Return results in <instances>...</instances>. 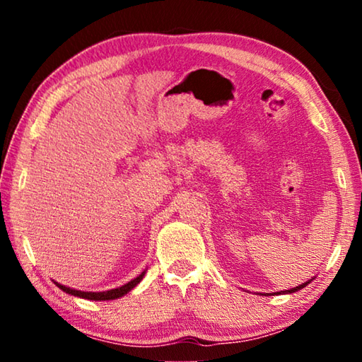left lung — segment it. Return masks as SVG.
<instances>
[{
	"instance_id": "8db88e82",
	"label": "left lung",
	"mask_w": 362,
	"mask_h": 362,
	"mask_svg": "<svg viewBox=\"0 0 362 362\" xmlns=\"http://www.w3.org/2000/svg\"><path fill=\"white\" fill-rule=\"evenodd\" d=\"M313 279H315V278H311L310 281H306V283L300 284V286H297V287H292V289H289V291H281V292H273V293H274V296H279V293H293V292H297V291H300V289H303V287L308 286ZM260 296H263V293H260ZM269 296H272V293H269Z\"/></svg>"
}]
</instances>
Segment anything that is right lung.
<instances>
[{
    "mask_svg": "<svg viewBox=\"0 0 362 362\" xmlns=\"http://www.w3.org/2000/svg\"><path fill=\"white\" fill-rule=\"evenodd\" d=\"M145 273H146V269H145V272L140 273L137 278H134V279L129 281V283H126L124 286L116 287V289L103 291V292H84V291H76V289H71V287H66V286H64V284H59V283H56V281H54V284H56V286L59 287V289H62L64 292L70 293V296H75V297H79V298H86V300H95V302H100V300H115V298H119V297H122V296H126L127 292H131V291L134 289V287H136V286L140 283V281L144 279Z\"/></svg>",
    "mask_w": 362,
    "mask_h": 362,
    "instance_id": "right-lung-1",
    "label": "right lung"
}]
</instances>
